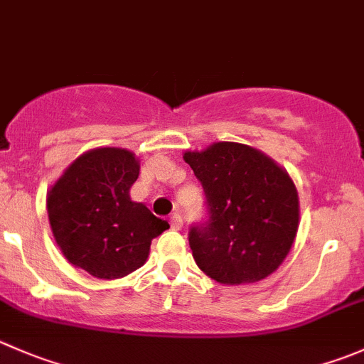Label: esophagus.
Wrapping results in <instances>:
<instances>
[{
  "mask_svg": "<svg viewBox=\"0 0 364 364\" xmlns=\"http://www.w3.org/2000/svg\"><path fill=\"white\" fill-rule=\"evenodd\" d=\"M168 220H171V228L174 229V231H179V229L183 228V218L179 213H174L171 218H168Z\"/></svg>",
  "mask_w": 364,
  "mask_h": 364,
  "instance_id": "obj_1",
  "label": "esophagus"
}]
</instances>
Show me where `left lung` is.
Returning <instances> with one entry per match:
<instances>
[{"mask_svg": "<svg viewBox=\"0 0 364 364\" xmlns=\"http://www.w3.org/2000/svg\"><path fill=\"white\" fill-rule=\"evenodd\" d=\"M185 161L203 185L206 217L192 224L197 267L222 284L256 283L276 270L299 228L290 176L268 156L236 142H217Z\"/></svg>", "mask_w": 364, "mask_h": 364, "instance_id": "left-lung-1", "label": "left lung"}]
</instances>
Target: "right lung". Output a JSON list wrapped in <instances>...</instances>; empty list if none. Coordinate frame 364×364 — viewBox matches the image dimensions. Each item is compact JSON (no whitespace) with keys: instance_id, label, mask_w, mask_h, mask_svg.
I'll list each match as a JSON object with an SVG mask.
<instances>
[{"instance_id":"right-lung-1","label":"right lung","mask_w":364,"mask_h":364,"mask_svg":"<svg viewBox=\"0 0 364 364\" xmlns=\"http://www.w3.org/2000/svg\"><path fill=\"white\" fill-rule=\"evenodd\" d=\"M140 172L129 151L100 147L81 154L48 196V215L67 261L100 279L142 267L153 238L168 229L144 204L129 199Z\"/></svg>"}]
</instances>
